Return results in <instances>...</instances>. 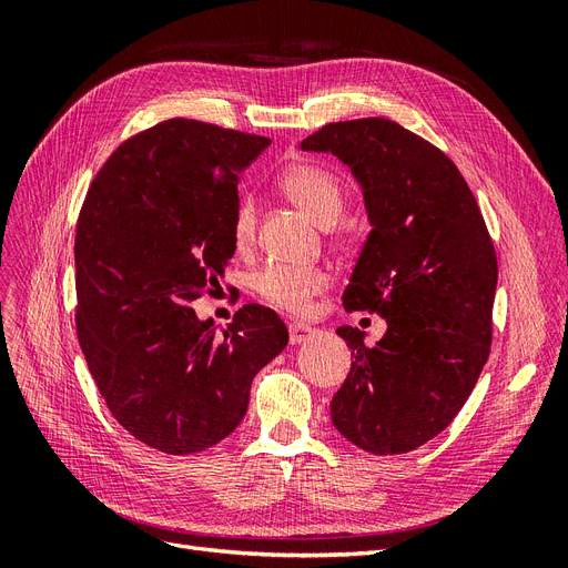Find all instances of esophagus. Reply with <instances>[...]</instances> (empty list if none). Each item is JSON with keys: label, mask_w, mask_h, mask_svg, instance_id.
Masks as SVG:
<instances>
[{"label": "esophagus", "mask_w": 568, "mask_h": 568, "mask_svg": "<svg viewBox=\"0 0 568 568\" xmlns=\"http://www.w3.org/2000/svg\"><path fill=\"white\" fill-rule=\"evenodd\" d=\"M313 332H315L313 326H307L303 322H291L288 324V341L294 343V346H298V343H303Z\"/></svg>", "instance_id": "obj_1"}]
</instances>
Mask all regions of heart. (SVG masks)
<instances>
[{
  "instance_id": "b5f03b06",
  "label": "heart",
  "mask_w": 568,
  "mask_h": 568,
  "mask_svg": "<svg viewBox=\"0 0 568 568\" xmlns=\"http://www.w3.org/2000/svg\"><path fill=\"white\" fill-rule=\"evenodd\" d=\"M282 192L303 209L320 225L329 227L343 211V182L334 170L320 163H294L277 180ZM255 203L244 199L236 205L232 220V244L236 251H248L255 239ZM329 284L326 274L317 267L267 265L253 277L255 294L282 313L301 315L311 307V301Z\"/></svg>"
}]
</instances>
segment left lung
Instances as JSON below:
<instances>
[{"instance_id":"left-lung-1","label":"left lung","mask_w":568,"mask_h":568,"mask_svg":"<svg viewBox=\"0 0 568 568\" xmlns=\"http://www.w3.org/2000/svg\"><path fill=\"white\" fill-rule=\"evenodd\" d=\"M353 168L372 232L343 291L348 313L386 317L332 398L338 434L372 455H403L448 426L490 355L497 255L467 180L424 136L388 118L326 123L301 142Z\"/></svg>"}]
</instances>
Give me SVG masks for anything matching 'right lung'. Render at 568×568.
<instances>
[{"mask_svg": "<svg viewBox=\"0 0 568 568\" xmlns=\"http://www.w3.org/2000/svg\"><path fill=\"white\" fill-rule=\"evenodd\" d=\"M267 136L189 118L132 134L92 180L75 230V326L101 400L136 440L194 455L227 438L257 369L288 343L246 303L225 334L192 303L234 255L239 173Z\"/></svg>", "mask_w": 568, "mask_h": 568, "instance_id": "right-lung-1", "label": "right lung"}]
</instances>
